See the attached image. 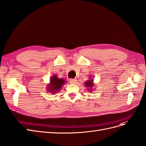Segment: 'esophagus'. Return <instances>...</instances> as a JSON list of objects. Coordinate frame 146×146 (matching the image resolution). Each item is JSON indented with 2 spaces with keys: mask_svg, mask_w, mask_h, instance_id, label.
<instances>
[{
  "mask_svg": "<svg viewBox=\"0 0 146 146\" xmlns=\"http://www.w3.org/2000/svg\"><path fill=\"white\" fill-rule=\"evenodd\" d=\"M76 81H77V80H76V79H70V82L71 83V84H75Z\"/></svg>",
  "mask_w": 146,
  "mask_h": 146,
  "instance_id": "obj_1",
  "label": "esophagus"
}]
</instances>
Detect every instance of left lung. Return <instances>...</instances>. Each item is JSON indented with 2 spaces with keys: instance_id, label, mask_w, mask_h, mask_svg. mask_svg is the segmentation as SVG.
<instances>
[{
  "instance_id": "1",
  "label": "left lung",
  "mask_w": 146,
  "mask_h": 146,
  "mask_svg": "<svg viewBox=\"0 0 146 146\" xmlns=\"http://www.w3.org/2000/svg\"><path fill=\"white\" fill-rule=\"evenodd\" d=\"M93 81H94V80H89L88 81H87L84 84H85V86L86 87H87V89L91 88V90H90V92L91 91H92V87H93V86H94V83H93Z\"/></svg>"
}]
</instances>
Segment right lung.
I'll list each match as a JSON object with an SVG mask.
<instances>
[{
	"label": "right lung",
	"instance_id": "right-lung-1",
	"mask_svg": "<svg viewBox=\"0 0 146 146\" xmlns=\"http://www.w3.org/2000/svg\"><path fill=\"white\" fill-rule=\"evenodd\" d=\"M65 83V80L63 78H58L57 76L54 74L51 78L50 80V84L48 86V89L49 92L52 94H56L58 91H59Z\"/></svg>",
	"mask_w": 146,
	"mask_h": 146
}]
</instances>
